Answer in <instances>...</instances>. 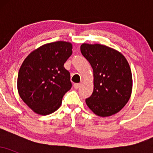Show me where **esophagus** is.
I'll return each instance as SVG.
<instances>
[{
    "label": "esophagus",
    "mask_w": 153,
    "mask_h": 153,
    "mask_svg": "<svg viewBox=\"0 0 153 153\" xmlns=\"http://www.w3.org/2000/svg\"><path fill=\"white\" fill-rule=\"evenodd\" d=\"M80 85H81V84H80V83H75L74 84V88L75 89H78V88L80 87Z\"/></svg>",
    "instance_id": "obj_1"
}]
</instances>
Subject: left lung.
Returning a JSON list of instances; mask_svg holds the SVG:
<instances>
[{"label": "left lung", "mask_w": 153, "mask_h": 153, "mask_svg": "<svg viewBox=\"0 0 153 153\" xmlns=\"http://www.w3.org/2000/svg\"><path fill=\"white\" fill-rule=\"evenodd\" d=\"M80 52L94 71V91L85 103L96 115L118 113L131 97L132 75L127 59L119 51L100 44L83 43Z\"/></svg>", "instance_id": "left-lung-1"}]
</instances>
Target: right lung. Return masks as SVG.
I'll list each match as a JSON object with an SVG mask.
<instances>
[{
  "label": "right lung",
  "mask_w": 153,
  "mask_h": 153,
  "mask_svg": "<svg viewBox=\"0 0 153 153\" xmlns=\"http://www.w3.org/2000/svg\"><path fill=\"white\" fill-rule=\"evenodd\" d=\"M64 41L45 44L31 52L19 69L17 88L21 99L33 111L48 115L60 107L71 88V75L64 63L73 53Z\"/></svg>",
  "instance_id": "obj_1"
}]
</instances>
